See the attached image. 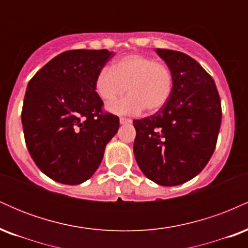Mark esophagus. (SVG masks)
<instances>
[{
    "instance_id": "esophagus-1",
    "label": "esophagus",
    "mask_w": 248,
    "mask_h": 248,
    "mask_svg": "<svg viewBox=\"0 0 248 248\" xmlns=\"http://www.w3.org/2000/svg\"><path fill=\"white\" fill-rule=\"evenodd\" d=\"M132 122V119H128V118H120V124H130Z\"/></svg>"
}]
</instances>
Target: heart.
<instances>
[{
  "label": "heart",
  "mask_w": 248,
  "mask_h": 248,
  "mask_svg": "<svg viewBox=\"0 0 248 248\" xmlns=\"http://www.w3.org/2000/svg\"><path fill=\"white\" fill-rule=\"evenodd\" d=\"M173 72L166 62L150 56L132 53L116 59L112 67H102L95 77V92L115 114L136 115L146 108L154 113L167 105L173 91Z\"/></svg>",
  "instance_id": "heart-1"
}]
</instances>
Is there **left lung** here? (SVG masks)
I'll use <instances>...</instances> for the list:
<instances>
[{"label":"left lung","mask_w":248,"mask_h":248,"mask_svg":"<svg viewBox=\"0 0 248 248\" xmlns=\"http://www.w3.org/2000/svg\"><path fill=\"white\" fill-rule=\"evenodd\" d=\"M171 67L173 91L158 112L134 120V155L142 172L164 186L197 176L215 152L221 104L212 77L183 52L157 49Z\"/></svg>","instance_id":"1"}]
</instances>
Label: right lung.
Returning <instances> with one entry per match:
<instances>
[{"label":"right lung","instance_id":"add662e5","mask_svg":"<svg viewBox=\"0 0 248 248\" xmlns=\"http://www.w3.org/2000/svg\"><path fill=\"white\" fill-rule=\"evenodd\" d=\"M114 53L70 50L31 78L22 107L25 143L36 166L53 181L80 184L101 163L119 129V116L102 109L95 77Z\"/></svg>","mask_w":248,"mask_h":248}]
</instances>
